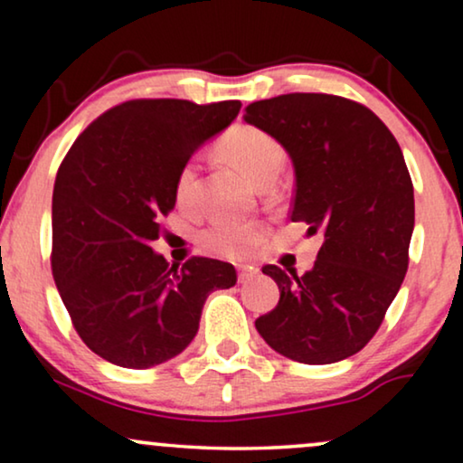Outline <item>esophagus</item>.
Here are the masks:
<instances>
[{
  "label": "esophagus",
  "instance_id": "esophagus-1",
  "mask_svg": "<svg viewBox=\"0 0 463 463\" xmlns=\"http://www.w3.org/2000/svg\"><path fill=\"white\" fill-rule=\"evenodd\" d=\"M257 268H252V265H240L238 268V280L240 282H249L252 278L257 276Z\"/></svg>",
  "mask_w": 463,
  "mask_h": 463
}]
</instances>
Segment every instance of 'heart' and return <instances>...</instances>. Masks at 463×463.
<instances>
[{
	"mask_svg": "<svg viewBox=\"0 0 463 463\" xmlns=\"http://www.w3.org/2000/svg\"><path fill=\"white\" fill-rule=\"evenodd\" d=\"M219 154L240 170L252 185L265 187L276 181L284 164L280 143L255 126H236L221 138ZM198 189V166L187 162L175 183V195L181 206H189ZM263 240V230L257 223H217L204 233L211 250L225 257H242Z\"/></svg>",
	"mask_w": 463,
	"mask_h": 463,
	"instance_id": "heart-1",
	"label": "heart"
}]
</instances>
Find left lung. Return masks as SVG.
Instances as JSON below:
<instances>
[{"instance_id": "1", "label": "left lung", "mask_w": 463, "mask_h": 463, "mask_svg": "<svg viewBox=\"0 0 463 463\" xmlns=\"http://www.w3.org/2000/svg\"><path fill=\"white\" fill-rule=\"evenodd\" d=\"M295 168L290 221L322 233L306 274L265 265L280 301L255 326L271 350L303 364H331L369 344L409 268L413 183L401 145L364 105L295 92L246 107Z\"/></svg>"}]
</instances>
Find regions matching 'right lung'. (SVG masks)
<instances>
[{"label": "right lung", "instance_id": "1", "mask_svg": "<svg viewBox=\"0 0 463 463\" xmlns=\"http://www.w3.org/2000/svg\"><path fill=\"white\" fill-rule=\"evenodd\" d=\"M240 100L138 99L105 111L62 160L52 194V274L81 341L107 363L149 369L192 344L206 297L233 265H168L151 249L194 151L238 118Z\"/></svg>", "mask_w": 463, "mask_h": 463}]
</instances>
